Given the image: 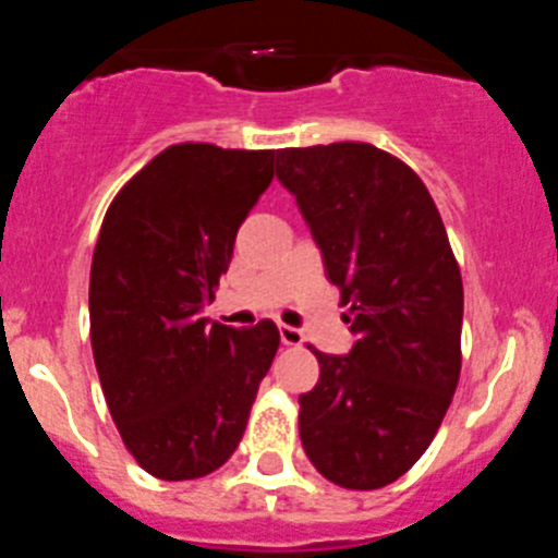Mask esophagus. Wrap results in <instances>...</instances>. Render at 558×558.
I'll return each instance as SVG.
<instances>
[{"mask_svg":"<svg viewBox=\"0 0 558 558\" xmlns=\"http://www.w3.org/2000/svg\"><path fill=\"white\" fill-rule=\"evenodd\" d=\"M279 338H282L284 347H299L304 340L302 329H295V327H288V324H279Z\"/></svg>","mask_w":558,"mask_h":558,"instance_id":"34e87169","label":"esophagus"}]
</instances>
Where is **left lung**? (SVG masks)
Returning a JSON list of instances; mask_svg holds the SVG:
<instances>
[{"instance_id": "obj_1", "label": "left lung", "mask_w": 558, "mask_h": 558, "mask_svg": "<svg viewBox=\"0 0 558 558\" xmlns=\"http://www.w3.org/2000/svg\"><path fill=\"white\" fill-rule=\"evenodd\" d=\"M276 179L357 335L349 354L315 352L322 377L299 397L302 447L327 481L379 489L430 447L456 393L461 270L430 192L391 153L366 142L288 147Z\"/></svg>"}]
</instances>
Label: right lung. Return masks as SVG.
Wrapping results in <instances>:
<instances>
[{
	"label": "right lung",
	"instance_id": "obj_1",
	"mask_svg": "<svg viewBox=\"0 0 558 558\" xmlns=\"http://www.w3.org/2000/svg\"><path fill=\"white\" fill-rule=\"evenodd\" d=\"M276 150L184 142L142 167L97 236L88 318L108 411L142 470L192 481L243 438L279 349L274 322L204 318L236 229L274 181Z\"/></svg>",
	"mask_w": 558,
	"mask_h": 558
}]
</instances>
